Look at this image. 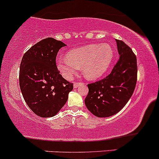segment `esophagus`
<instances>
[{
  "instance_id": "obj_1",
  "label": "esophagus",
  "mask_w": 159,
  "mask_h": 159,
  "mask_svg": "<svg viewBox=\"0 0 159 159\" xmlns=\"http://www.w3.org/2000/svg\"><path fill=\"white\" fill-rule=\"evenodd\" d=\"M80 85H81V83H75L74 84H73V88H77L78 86H80Z\"/></svg>"
}]
</instances>
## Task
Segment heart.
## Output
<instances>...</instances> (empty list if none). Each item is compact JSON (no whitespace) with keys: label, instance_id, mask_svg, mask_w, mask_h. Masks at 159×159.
I'll return each mask as SVG.
<instances>
[{"label":"heart","instance_id":"1","mask_svg":"<svg viewBox=\"0 0 159 159\" xmlns=\"http://www.w3.org/2000/svg\"><path fill=\"white\" fill-rule=\"evenodd\" d=\"M113 58V48L109 44L89 45L70 51L66 57H57L56 66L66 80L72 79L79 67L87 79L96 80L108 70Z\"/></svg>","mask_w":159,"mask_h":159}]
</instances>
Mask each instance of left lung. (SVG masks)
<instances>
[{"mask_svg":"<svg viewBox=\"0 0 159 159\" xmlns=\"http://www.w3.org/2000/svg\"><path fill=\"white\" fill-rule=\"evenodd\" d=\"M119 60L105 79L88 85L85 105L98 117H108L118 113L134 93L137 78L136 57L124 42L117 40Z\"/></svg>","mask_w":159,"mask_h":159,"instance_id":"left-lung-1","label":"left lung"}]
</instances>
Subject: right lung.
Here are the masks:
<instances>
[{"instance_id":"add662e5","label":"right lung","mask_w":159,"mask_h":159,"mask_svg":"<svg viewBox=\"0 0 159 159\" xmlns=\"http://www.w3.org/2000/svg\"><path fill=\"white\" fill-rule=\"evenodd\" d=\"M66 45L47 38L29 49L20 66V86L29 107L41 117L56 115L65 105L73 83L64 80L56 66V56Z\"/></svg>"}]
</instances>
